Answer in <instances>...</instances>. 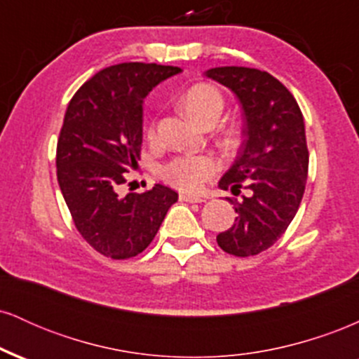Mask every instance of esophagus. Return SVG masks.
<instances>
[{"label": "esophagus", "mask_w": 359, "mask_h": 359, "mask_svg": "<svg viewBox=\"0 0 359 359\" xmlns=\"http://www.w3.org/2000/svg\"><path fill=\"white\" fill-rule=\"evenodd\" d=\"M180 201H185V203H205V197L191 196V194H180Z\"/></svg>", "instance_id": "obj_1"}]
</instances>
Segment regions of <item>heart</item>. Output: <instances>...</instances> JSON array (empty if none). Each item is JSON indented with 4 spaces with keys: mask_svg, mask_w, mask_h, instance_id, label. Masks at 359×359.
<instances>
[{
    "mask_svg": "<svg viewBox=\"0 0 359 359\" xmlns=\"http://www.w3.org/2000/svg\"><path fill=\"white\" fill-rule=\"evenodd\" d=\"M182 108L197 125L216 123L224 108L221 93L209 84H196L182 97ZM154 130H150V135ZM217 172V162L209 155L177 156L162 167L163 179L180 191L197 192Z\"/></svg>",
    "mask_w": 359,
    "mask_h": 359,
    "instance_id": "b5f03b06",
    "label": "heart"
}]
</instances>
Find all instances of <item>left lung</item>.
<instances>
[{"mask_svg":"<svg viewBox=\"0 0 359 359\" xmlns=\"http://www.w3.org/2000/svg\"><path fill=\"white\" fill-rule=\"evenodd\" d=\"M205 76L233 90L245 116V140L217 185L246 194L228 199L238 216L216 241L234 257H253L269 250L299 211L309 170L304 116L290 90L269 72L231 65Z\"/></svg>","mask_w":359,"mask_h":359,"instance_id":"1","label":"left lung"}]
</instances>
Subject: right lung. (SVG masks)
<instances>
[{"label":"right lung","instance_id":"obj_1","mask_svg":"<svg viewBox=\"0 0 359 359\" xmlns=\"http://www.w3.org/2000/svg\"><path fill=\"white\" fill-rule=\"evenodd\" d=\"M182 72L172 65L125 62L102 69L69 102L57 142V180L77 231L113 259L137 257L150 245L179 194L155 184L142 194H118L138 165L143 100Z\"/></svg>","mask_w":359,"mask_h":359}]
</instances>
